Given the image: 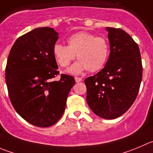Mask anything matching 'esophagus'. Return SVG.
I'll return each mask as SVG.
<instances>
[{
	"mask_svg": "<svg viewBox=\"0 0 153 153\" xmlns=\"http://www.w3.org/2000/svg\"><path fill=\"white\" fill-rule=\"evenodd\" d=\"M82 80V78H80V77H76V76L75 77V81L76 82H81V81Z\"/></svg>",
	"mask_w": 153,
	"mask_h": 153,
	"instance_id": "esophagus-1",
	"label": "esophagus"
}]
</instances>
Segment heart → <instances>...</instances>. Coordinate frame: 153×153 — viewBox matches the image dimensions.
<instances>
[{"label": "heart", "instance_id": "heart-1", "mask_svg": "<svg viewBox=\"0 0 153 153\" xmlns=\"http://www.w3.org/2000/svg\"><path fill=\"white\" fill-rule=\"evenodd\" d=\"M68 43V46L56 43L53 46V55L62 68L69 66L76 55L79 61L68 70L71 74H79L85 69L88 72H97L105 65L110 52L106 39L80 31L71 35Z\"/></svg>", "mask_w": 153, "mask_h": 153}]
</instances>
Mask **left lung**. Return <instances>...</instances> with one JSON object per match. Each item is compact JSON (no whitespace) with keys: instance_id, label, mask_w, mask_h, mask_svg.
I'll return each mask as SVG.
<instances>
[{"instance_id":"1","label":"left lung","mask_w":153,"mask_h":153,"mask_svg":"<svg viewBox=\"0 0 153 153\" xmlns=\"http://www.w3.org/2000/svg\"><path fill=\"white\" fill-rule=\"evenodd\" d=\"M110 53L104 68L85 79L86 101L94 114L113 119L124 114L137 96L143 67L138 45L125 30L106 27Z\"/></svg>"}]
</instances>
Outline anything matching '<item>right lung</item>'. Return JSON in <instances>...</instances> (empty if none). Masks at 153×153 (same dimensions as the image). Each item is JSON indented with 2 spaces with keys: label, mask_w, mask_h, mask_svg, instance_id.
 I'll use <instances>...</instances> for the list:
<instances>
[{
  "label": "right lung",
  "mask_w": 153,
  "mask_h": 153,
  "mask_svg": "<svg viewBox=\"0 0 153 153\" xmlns=\"http://www.w3.org/2000/svg\"><path fill=\"white\" fill-rule=\"evenodd\" d=\"M58 39L53 28L37 27L16 40L7 59L10 101L25 121L37 127H49L59 121L75 84L74 78L66 74L54 80L59 74L53 55Z\"/></svg>",
  "instance_id": "1"
}]
</instances>
